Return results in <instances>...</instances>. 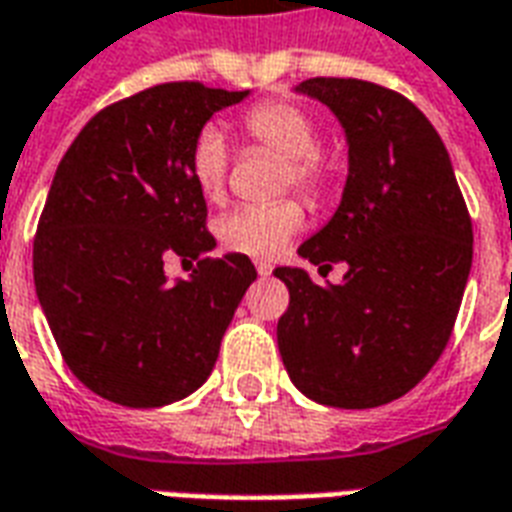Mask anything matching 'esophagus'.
Returning <instances> with one entry per match:
<instances>
[{
	"label": "esophagus",
	"instance_id": "esophagus-1",
	"mask_svg": "<svg viewBox=\"0 0 512 512\" xmlns=\"http://www.w3.org/2000/svg\"><path fill=\"white\" fill-rule=\"evenodd\" d=\"M255 268H257V274H260V277H271V271H274V266H271V263H266V260L255 263Z\"/></svg>",
	"mask_w": 512,
	"mask_h": 512
}]
</instances>
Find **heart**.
<instances>
[{
  "label": "heart",
  "mask_w": 512,
  "mask_h": 512,
  "mask_svg": "<svg viewBox=\"0 0 512 512\" xmlns=\"http://www.w3.org/2000/svg\"><path fill=\"white\" fill-rule=\"evenodd\" d=\"M244 134L285 158L279 189H296L307 200H323L337 178V158L318 145L312 112L293 101H263L241 115ZM227 145L216 128H202L189 150L191 180L205 200H222L227 189ZM304 227V208L293 197L257 205H238L216 222L222 244L233 252L271 260L285 252L290 238Z\"/></svg>",
  "instance_id": "1"
}]
</instances>
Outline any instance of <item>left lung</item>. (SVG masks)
I'll return each instance as SVG.
<instances>
[{
	"mask_svg": "<svg viewBox=\"0 0 512 512\" xmlns=\"http://www.w3.org/2000/svg\"><path fill=\"white\" fill-rule=\"evenodd\" d=\"M296 90L329 106L348 136L343 202L299 255L348 271L329 288L301 268L274 271L290 290L279 354L315 403L384 406L428 376L450 340L472 268V219L447 147L406 95L334 76Z\"/></svg>",
	"mask_w": 512,
	"mask_h": 512,
	"instance_id": "1",
	"label": "left lung"
}]
</instances>
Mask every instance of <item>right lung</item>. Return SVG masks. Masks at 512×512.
I'll list each match as a JSON object with an SVG mask.
<instances>
[{"instance_id":"obj_1","label":"right lung","mask_w":512,"mask_h":512,"mask_svg":"<svg viewBox=\"0 0 512 512\" xmlns=\"http://www.w3.org/2000/svg\"><path fill=\"white\" fill-rule=\"evenodd\" d=\"M249 90L167 82L106 106L62 156L40 213L32 268L71 373L95 395L158 408L211 376L235 307L257 279L216 246L189 150L213 112ZM197 259L172 286L163 260Z\"/></svg>"}]
</instances>
